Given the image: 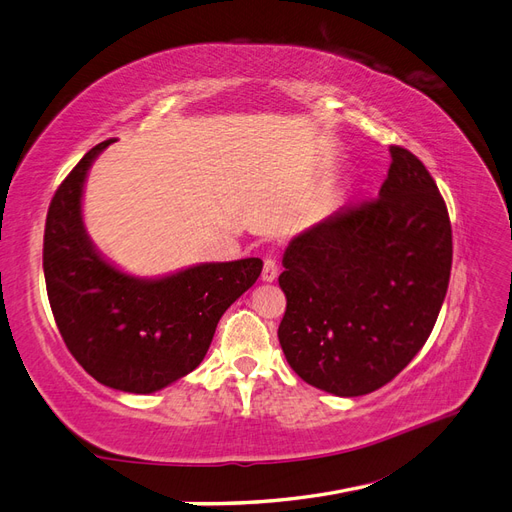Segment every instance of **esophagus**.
Returning <instances> with one entry per match:
<instances>
[{"label": "esophagus", "instance_id": "34e87169", "mask_svg": "<svg viewBox=\"0 0 512 512\" xmlns=\"http://www.w3.org/2000/svg\"><path fill=\"white\" fill-rule=\"evenodd\" d=\"M277 273H280V267H277V262L273 258L265 260V267H262V282H273Z\"/></svg>", "mask_w": 512, "mask_h": 512}]
</instances>
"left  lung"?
Instances as JSON below:
<instances>
[{"instance_id": "left-lung-1", "label": "left lung", "mask_w": 512, "mask_h": 512, "mask_svg": "<svg viewBox=\"0 0 512 512\" xmlns=\"http://www.w3.org/2000/svg\"><path fill=\"white\" fill-rule=\"evenodd\" d=\"M378 198L290 239L277 329L297 376L337 397L380 389L421 350L451 280L453 232L436 181L391 147Z\"/></svg>"}]
</instances>
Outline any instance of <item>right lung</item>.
I'll use <instances>...</instances> for the list:
<instances>
[{"instance_id": "add662e5", "label": "right lung", "mask_w": 512, "mask_h": 512, "mask_svg": "<svg viewBox=\"0 0 512 512\" xmlns=\"http://www.w3.org/2000/svg\"><path fill=\"white\" fill-rule=\"evenodd\" d=\"M104 141L59 185L44 226L42 267L68 350L91 378L123 393H156L194 371L226 309L252 288L260 258L200 262L162 277L111 265L89 239L83 190Z\"/></svg>"}]
</instances>
